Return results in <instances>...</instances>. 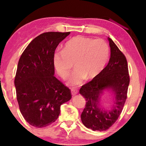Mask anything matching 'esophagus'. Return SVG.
Segmentation results:
<instances>
[{"label":"esophagus","instance_id":"obj_1","mask_svg":"<svg viewBox=\"0 0 146 146\" xmlns=\"http://www.w3.org/2000/svg\"><path fill=\"white\" fill-rule=\"evenodd\" d=\"M71 94H72V95H75L76 94L78 93V91L77 90V89L76 88H71Z\"/></svg>","mask_w":146,"mask_h":146}]
</instances>
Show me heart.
Masks as SVG:
<instances>
[{
	"label": "heart",
	"mask_w": 146,
	"mask_h": 146,
	"mask_svg": "<svg viewBox=\"0 0 146 146\" xmlns=\"http://www.w3.org/2000/svg\"><path fill=\"white\" fill-rule=\"evenodd\" d=\"M109 55L110 48L105 40L76 36L65 44L63 50L54 52L53 64L56 73L66 79L70 76L72 62H75L76 70L70 84L75 86L82 84L85 78L97 77L105 68Z\"/></svg>",
	"instance_id": "1"
}]
</instances>
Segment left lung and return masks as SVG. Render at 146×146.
I'll return each mask as SVG.
<instances>
[{
  "label": "left lung",
  "mask_w": 146,
  "mask_h": 146,
  "mask_svg": "<svg viewBox=\"0 0 146 146\" xmlns=\"http://www.w3.org/2000/svg\"><path fill=\"white\" fill-rule=\"evenodd\" d=\"M111 57L108 65L97 77L85 84L79 92L86 99L81 115L83 124L93 131H106L114 124L122 113L127 99L130 78L126 58L111 39L108 38ZM106 88H111L115 94L113 109L100 108V95Z\"/></svg>",
  "instance_id": "left-lung-1"
}]
</instances>
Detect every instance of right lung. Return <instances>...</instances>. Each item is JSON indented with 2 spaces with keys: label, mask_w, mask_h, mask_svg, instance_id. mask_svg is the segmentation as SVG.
Instances as JSON below:
<instances>
[{
  "label": "right lung",
  "mask_w": 146,
  "mask_h": 146,
  "mask_svg": "<svg viewBox=\"0 0 146 146\" xmlns=\"http://www.w3.org/2000/svg\"><path fill=\"white\" fill-rule=\"evenodd\" d=\"M70 32H46L32 40L19 60L15 77L17 102L27 122L44 127L57 119L71 90L54 76L53 55Z\"/></svg>",
  "instance_id": "1"
}]
</instances>
